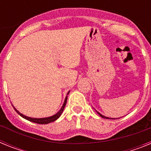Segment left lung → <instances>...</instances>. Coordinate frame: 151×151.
Instances as JSON below:
<instances>
[{"instance_id": "left-lung-1", "label": "left lung", "mask_w": 151, "mask_h": 151, "mask_svg": "<svg viewBox=\"0 0 151 151\" xmlns=\"http://www.w3.org/2000/svg\"><path fill=\"white\" fill-rule=\"evenodd\" d=\"M97 113H98V114H99V116H101L102 117V118H104V119H110V118H108V117H106V116H103L102 114H101V113H98V112H97ZM111 119H112V118H111Z\"/></svg>"}]
</instances>
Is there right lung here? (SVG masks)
Returning a JSON list of instances; mask_svg holds the SVG:
<instances>
[{"label": "right lung", "instance_id": "obj_1", "mask_svg": "<svg viewBox=\"0 0 151 151\" xmlns=\"http://www.w3.org/2000/svg\"><path fill=\"white\" fill-rule=\"evenodd\" d=\"M69 91L68 92V94H69ZM66 101H67V97H66V98H65V101H64V103L63 104L62 107H61L60 110H59V112H57L56 114H54V116H49V117H45V118H32V117H29V116H26L23 115V114H22L21 113H19V112L18 111V110L16 109L14 106H13V109L15 110V111L17 112V113H18L19 115L21 116L22 117V118L26 119H27V120L30 121V122H35V123H38V124H47V123H50V122H54L55 120H57V119L59 118L60 116V115L62 114L63 111L64 110V107H65V106H66Z\"/></svg>", "mask_w": 151, "mask_h": 151}]
</instances>
